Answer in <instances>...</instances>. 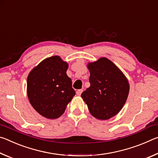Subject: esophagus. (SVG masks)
I'll return each instance as SVG.
<instances>
[{"mask_svg":"<svg viewBox=\"0 0 158 158\" xmlns=\"http://www.w3.org/2000/svg\"><path fill=\"white\" fill-rule=\"evenodd\" d=\"M82 92H83V90H82V89L78 90H77V95L80 96V95H81V93H82Z\"/></svg>","mask_w":158,"mask_h":158,"instance_id":"1","label":"esophagus"}]
</instances>
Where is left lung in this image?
Instances as JSON below:
<instances>
[{
  "label": "left lung",
  "mask_w": 158,
  "mask_h": 158,
  "mask_svg": "<svg viewBox=\"0 0 158 158\" xmlns=\"http://www.w3.org/2000/svg\"><path fill=\"white\" fill-rule=\"evenodd\" d=\"M90 85L81 93L90 114L108 120L119 113L130 91L128 80L115 64L105 57L89 63Z\"/></svg>",
  "instance_id": "obj_1"
}]
</instances>
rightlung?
<instances>
[{"mask_svg":"<svg viewBox=\"0 0 158 158\" xmlns=\"http://www.w3.org/2000/svg\"><path fill=\"white\" fill-rule=\"evenodd\" d=\"M68 63L58 56L45 58L35 67L27 78V95L37 113L48 119L62 116L75 95L67 75Z\"/></svg>","mask_w":158,"mask_h":158,"instance_id":"obj_1","label":"right lung"}]
</instances>
